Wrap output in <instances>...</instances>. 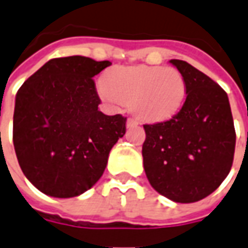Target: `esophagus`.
<instances>
[{"label": "esophagus", "mask_w": 248, "mask_h": 248, "mask_svg": "<svg viewBox=\"0 0 248 248\" xmlns=\"http://www.w3.org/2000/svg\"><path fill=\"white\" fill-rule=\"evenodd\" d=\"M136 125H139V122H137L136 119L129 117V119L126 120V128H131V126H136Z\"/></svg>", "instance_id": "1"}]
</instances>
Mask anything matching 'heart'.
I'll return each instance as SVG.
<instances>
[{
    "instance_id": "1",
    "label": "heart",
    "mask_w": 248,
    "mask_h": 248,
    "mask_svg": "<svg viewBox=\"0 0 248 248\" xmlns=\"http://www.w3.org/2000/svg\"><path fill=\"white\" fill-rule=\"evenodd\" d=\"M98 90L108 102L129 104L141 120L157 123L179 111L186 98V81L175 68L117 66L106 73Z\"/></svg>"
}]
</instances>
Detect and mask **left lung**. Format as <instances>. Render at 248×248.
Wrapping results in <instances>:
<instances>
[{
    "label": "left lung",
    "instance_id": "left-lung-1",
    "mask_svg": "<svg viewBox=\"0 0 248 248\" xmlns=\"http://www.w3.org/2000/svg\"><path fill=\"white\" fill-rule=\"evenodd\" d=\"M170 62L184 77L187 98L170 120L145 124L142 157L152 187L187 204L209 196L228 176L235 129L222 87L186 61Z\"/></svg>",
    "mask_w": 248,
    "mask_h": 248
}]
</instances>
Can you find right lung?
Returning <instances> with one entry per match:
<instances>
[{"instance_id": "right-lung-1", "label": "right lung", "mask_w": 248, "mask_h": 248, "mask_svg": "<svg viewBox=\"0 0 248 248\" xmlns=\"http://www.w3.org/2000/svg\"><path fill=\"white\" fill-rule=\"evenodd\" d=\"M83 56L52 59L16 96L13 142L23 174L48 196L86 192L103 175L125 117L100 112L93 77L109 66Z\"/></svg>"}]
</instances>
